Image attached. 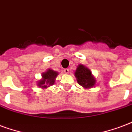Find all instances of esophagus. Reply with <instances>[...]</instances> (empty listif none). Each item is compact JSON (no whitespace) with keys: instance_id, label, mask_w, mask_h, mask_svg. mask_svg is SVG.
I'll return each mask as SVG.
<instances>
[{"instance_id":"obj_1","label":"esophagus","mask_w":132,"mask_h":132,"mask_svg":"<svg viewBox=\"0 0 132 132\" xmlns=\"http://www.w3.org/2000/svg\"><path fill=\"white\" fill-rule=\"evenodd\" d=\"M63 71H64V73L66 74H68L69 73V69H65L64 70H63Z\"/></svg>"}]
</instances>
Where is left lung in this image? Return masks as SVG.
<instances>
[{
    "label": "left lung",
    "mask_w": 132,
    "mask_h": 132,
    "mask_svg": "<svg viewBox=\"0 0 132 132\" xmlns=\"http://www.w3.org/2000/svg\"><path fill=\"white\" fill-rule=\"evenodd\" d=\"M78 83L85 89H90L96 85V80L95 77L92 75L90 69L84 66L79 64L74 72Z\"/></svg>",
    "instance_id": "left-lung-1"
}]
</instances>
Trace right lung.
<instances>
[{"mask_svg":"<svg viewBox=\"0 0 132 132\" xmlns=\"http://www.w3.org/2000/svg\"><path fill=\"white\" fill-rule=\"evenodd\" d=\"M58 75L59 72L48 69L45 72L41 74L42 78L37 82V86L40 88L46 89L53 85Z\"/></svg>","mask_w":132,"mask_h":132,"instance_id":"obj_1","label":"right lung"}]
</instances>
